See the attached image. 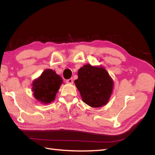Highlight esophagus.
Returning <instances> with one entry per match:
<instances>
[{
    "mask_svg": "<svg viewBox=\"0 0 155 155\" xmlns=\"http://www.w3.org/2000/svg\"><path fill=\"white\" fill-rule=\"evenodd\" d=\"M66 82H67V84H73V80L72 78H70V79L67 80V81H66Z\"/></svg>",
    "mask_w": 155,
    "mask_h": 155,
    "instance_id": "1",
    "label": "esophagus"
}]
</instances>
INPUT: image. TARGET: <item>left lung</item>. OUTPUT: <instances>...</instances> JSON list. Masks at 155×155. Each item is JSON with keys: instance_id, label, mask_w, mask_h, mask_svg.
Segmentation results:
<instances>
[{"instance_id": "left-lung-1", "label": "left lung", "mask_w": 155, "mask_h": 155, "mask_svg": "<svg viewBox=\"0 0 155 155\" xmlns=\"http://www.w3.org/2000/svg\"><path fill=\"white\" fill-rule=\"evenodd\" d=\"M78 75L75 84L84 102L93 108L107 104L114 82L105 68L87 64L78 70Z\"/></svg>"}]
</instances>
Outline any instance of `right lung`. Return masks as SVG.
Wrapping results in <instances>:
<instances>
[{
    "label": "right lung",
    "instance_id": "obj_1",
    "mask_svg": "<svg viewBox=\"0 0 155 155\" xmlns=\"http://www.w3.org/2000/svg\"><path fill=\"white\" fill-rule=\"evenodd\" d=\"M63 82L62 78L50 68L45 69L38 78L33 81V95L40 103L49 104L55 100Z\"/></svg>",
    "mask_w": 155,
    "mask_h": 155
}]
</instances>
